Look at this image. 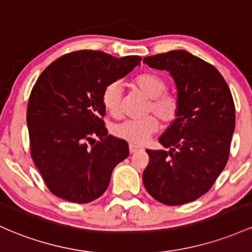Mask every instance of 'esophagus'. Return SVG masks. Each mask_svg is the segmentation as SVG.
<instances>
[{
  "label": "esophagus",
  "mask_w": 252,
  "mask_h": 252,
  "mask_svg": "<svg viewBox=\"0 0 252 252\" xmlns=\"http://www.w3.org/2000/svg\"><path fill=\"white\" fill-rule=\"evenodd\" d=\"M140 149H141L140 146L132 145V143H130V145H129V151H130V153H131V154L136 153V152H137V151H140Z\"/></svg>",
  "instance_id": "esophagus-1"
}]
</instances>
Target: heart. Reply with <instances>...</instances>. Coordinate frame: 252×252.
Returning a JSON list of instances; mask_svg holds the SVG:
<instances>
[{"label":"heart","instance_id":"heart-1","mask_svg":"<svg viewBox=\"0 0 252 252\" xmlns=\"http://www.w3.org/2000/svg\"><path fill=\"white\" fill-rule=\"evenodd\" d=\"M135 85L147 98V112H153L160 121L171 123L178 115L179 103L175 95L166 94L167 82L158 74L147 73L137 76ZM101 101L107 112L113 117L122 113V85L112 82L104 88ZM159 128V122L154 116L140 120H126L117 124L113 132L117 137L131 143H145Z\"/></svg>","mask_w":252,"mask_h":252}]
</instances>
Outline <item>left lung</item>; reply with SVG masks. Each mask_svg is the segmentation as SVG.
<instances>
[{
	"mask_svg": "<svg viewBox=\"0 0 252 252\" xmlns=\"http://www.w3.org/2000/svg\"><path fill=\"white\" fill-rule=\"evenodd\" d=\"M148 67L172 76L179 103L176 120L159 137L168 151L147 149L143 185L167 206L195 201L226 166L236 126L231 91L214 65L185 50L143 59Z\"/></svg>",
	"mask_w": 252,
	"mask_h": 252,
	"instance_id": "obj_1",
	"label": "left lung"
}]
</instances>
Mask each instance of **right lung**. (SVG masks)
I'll return each instance as SVG.
<instances>
[{"label":"right lung","instance_id":"add662e5","mask_svg":"<svg viewBox=\"0 0 252 252\" xmlns=\"http://www.w3.org/2000/svg\"><path fill=\"white\" fill-rule=\"evenodd\" d=\"M140 62V56L117 59L80 50L57 59L38 77L27 105L30 147L54 195L88 203L107 189L113 168L129 156V146L107 135L101 95Z\"/></svg>","mask_w":252,"mask_h":252}]
</instances>
